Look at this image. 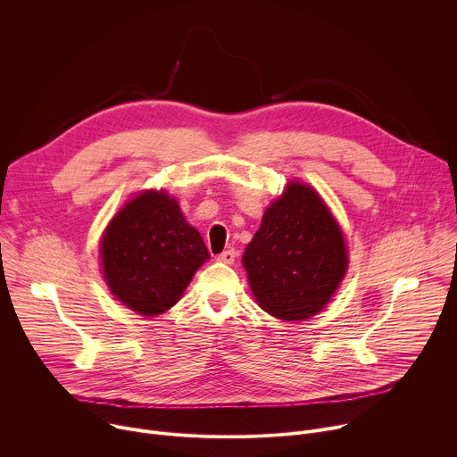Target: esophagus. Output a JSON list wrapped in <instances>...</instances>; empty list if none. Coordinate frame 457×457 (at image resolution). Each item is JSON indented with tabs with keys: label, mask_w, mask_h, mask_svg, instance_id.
Wrapping results in <instances>:
<instances>
[{
	"label": "esophagus",
	"mask_w": 457,
	"mask_h": 457,
	"mask_svg": "<svg viewBox=\"0 0 457 457\" xmlns=\"http://www.w3.org/2000/svg\"><path fill=\"white\" fill-rule=\"evenodd\" d=\"M235 251L233 249H228V251H224V253H220L219 256H217V260L219 262H222V264H233L235 262Z\"/></svg>",
	"instance_id": "esophagus-1"
}]
</instances>
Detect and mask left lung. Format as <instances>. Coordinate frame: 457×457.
I'll return each instance as SVG.
<instances>
[{
  "mask_svg": "<svg viewBox=\"0 0 457 457\" xmlns=\"http://www.w3.org/2000/svg\"><path fill=\"white\" fill-rule=\"evenodd\" d=\"M242 262L256 303L284 321H302L331 300L347 271L342 229L320 195L289 182L264 213Z\"/></svg>",
  "mask_w": 457,
  "mask_h": 457,
  "instance_id": "8db88e82",
  "label": "left lung"
}]
</instances>
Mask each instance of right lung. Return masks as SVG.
Masks as SVG:
<instances>
[{
    "instance_id": "right-lung-1",
    "label": "right lung",
    "mask_w": 457,
    "mask_h": 457,
    "mask_svg": "<svg viewBox=\"0 0 457 457\" xmlns=\"http://www.w3.org/2000/svg\"><path fill=\"white\" fill-rule=\"evenodd\" d=\"M208 258L203 237L166 191H143L126 203L101 240L106 286L143 316H157L175 305Z\"/></svg>"
}]
</instances>
